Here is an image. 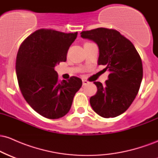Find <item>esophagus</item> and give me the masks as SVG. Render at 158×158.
<instances>
[{
    "label": "esophagus",
    "mask_w": 158,
    "mask_h": 158,
    "mask_svg": "<svg viewBox=\"0 0 158 158\" xmlns=\"http://www.w3.org/2000/svg\"><path fill=\"white\" fill-rule=\"evenodd\" d=\"M88 83H89V81H88V80H86V79H82V84H83V85H88Z\"/></svg>",
    "instance_id": "34e87169"
}]
</instances>
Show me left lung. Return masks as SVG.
I'll return each mask as SVG.
<instances>
[{
    "label": "left lung",
    "mask_w": 158,
    "mask_h": 158,
    "mask_svg": "<svg viewBox=\"0 0 158 158\" xmlns=\"http://www.w3.org/2000/svg\"><path fill=\"white\" fill-rule=\"evenodd\" d=\"M81 37L99 47L98 64L110 72L102 85L94 81L97 91L90 98L94 111L105 118L115 117L129 108L138 93L143 79L142 60L131 41L116 30L94 29L83 31Z\"/></svg>",
    "instance_id": "8db88e82"
}]
</instances>
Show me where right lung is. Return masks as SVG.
Instances as JSON below:
<instances>
[{
    "mask_svg": "<svg viewBox=\"0 0 158 158\" xmlns=\"http://www.w3.org/2000/svg\"><path fill=\"white\" fill-rule=\"evenodd\" d=\"M77 36V32L40 29L23 41L18 51L15 70L21 94L32 109L46 118L66 115L82 85L77 77L59 81L54 70L67 60L68 49Z\"/></svg>",
    "mask_w": 158,
    "mask_h": 158,
    "instance_id": "add662e5",
    "label": "right lung"
}]
</instances>
